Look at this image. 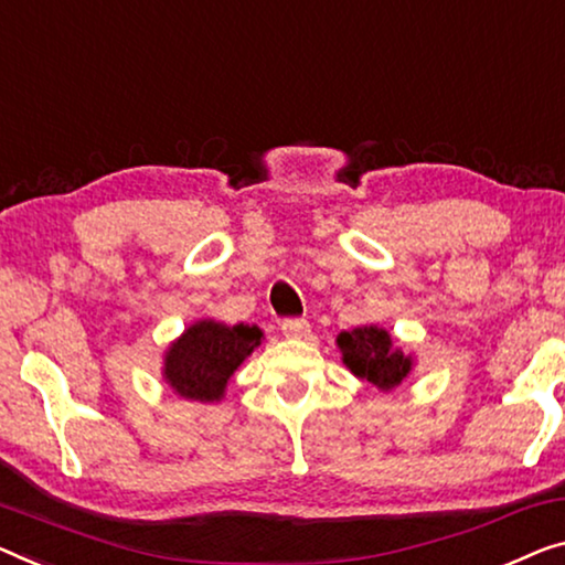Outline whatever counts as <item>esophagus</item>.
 Wrapping results in <instances>:
<instances>
[{
	"label": "esophagus",
	"instance_id": "34e87169",
	"mask_svg": "<svg viewBox=\"0 0 565 565\" xmlns=\"http://www.w3.org/2000/svg\"><path fill=\"white\" fill-rule=\"evenodd\" d=\"M281 332L286 337H297V340H301V337L309 334V322H307V319H299V317H289V319H284V322H281Z\"/></svg>",
	"mask_w": 565,
	"mask_h": 565
}]
</instances>
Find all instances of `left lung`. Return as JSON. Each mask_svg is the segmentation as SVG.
Returning a JSON list of instances; mask_svg holds the SVG:
<instances>
[{"label":"left lung","instance_id":"1","mask_svg":"<svg viewBox=\"0 0 565 565\" xmlns=\"http://www.w3.org/2000/svg\"><path fill=\"white\" fill-rule=\"evenodd\" d=\"M337 348H340L342 363L350 367L352 375L373 383L381 391H393L414 367V358L393 348L391 334L375 324L340 332Z\"/></svg>","mask_w":565,"mask_h":565}]
</instances>
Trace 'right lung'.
Instances as JSON below:
<instances>
[{
	"label": "right lung",
	"mask_w": 565,
	"mask_h": 565,
	"mask_svg": "<svg viewBox=\"0 0 565 565\" xmlns=\"http://www.w3.org/2000/svg\"><path fill=\"white\" fill-rule=\"evenodd\" d=\"M264 332L248 324L200 319L164 352V381L188 401H221L231 375L260 344Z\"/></svg>",
	"instance_id": "obj_1"
}]
</instances>
